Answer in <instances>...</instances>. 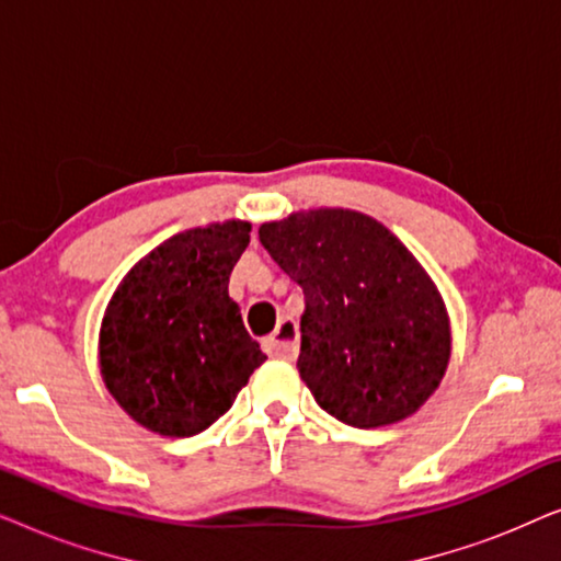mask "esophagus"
<instances>
[{"mask_svg":"<svg viewBox=\"0 0 561 561\" xmlns=\"http://www.w3.org/2000/svg\"><path fill=\"white\" fill-rule=\"evenodd\" d=\"M265 350L271 352L273 357L280 359H294L298 355V327L296 321L280 319L278 329L265 340Z\"/></svg>","mask_w":561,"mask_h":561,"instance_id":"34e87169","label":"esophagus"}]
</instances>
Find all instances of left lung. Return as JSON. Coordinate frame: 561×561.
Instances as JSON below:
<instances>
[{
	"label": "left lung",
	"instance_id": "left-lung-1",
	"mask_svg": "<svg viewBox=\"0 0 561 561\" xmlns=\"http://www.w3.org/2000/svg\"><path fill=\"white\" fill-rule=\"evenodd\" d=\"M260 242L304 288L298 373L321 409L355 428L416 413L447 373L451 334L439 290L409 248L350 209L267 221Z\"/></svg>",
	"mask_w": 561,
	"mask_h": 561
}]
</instances>
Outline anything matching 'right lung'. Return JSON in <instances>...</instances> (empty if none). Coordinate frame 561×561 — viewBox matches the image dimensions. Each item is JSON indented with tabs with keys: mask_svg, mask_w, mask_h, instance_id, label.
<instances>
[{
	"mask_svg": "<svg viewBox=\"0 0 561 561\" xmlns=\"http://www.w3.org/2000/svg\"><path fill=\"white\" fill-rule=\"evenodd\" d=\"M250 229L229 219L173 234L125 275L106 306L102 378L150 432L194 436L209 428L267 359L227 290Z\"/></svg>",
	"mask_w": 561,
	"mask_h": 561,
	"instance_id": "right-lung-1",
	"label": "right lung"
}]
</instances>
